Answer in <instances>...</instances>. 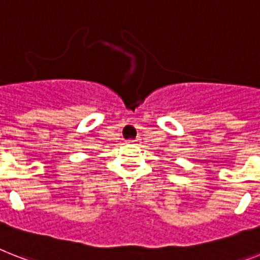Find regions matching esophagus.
<instances>
[{
	"label": "esophagus",
	"mask_w": 260,
	"mask_h": 260,
	"mask_svg": "<svg viewBox=\"0 0 260 260\" xmlns=\"http://www.w3.org/2000/svg\"><path fill=\"white\" fill-rule=\"evenodd\" d=\"M137 141L139 140H137V139H135V140H128V143H137Z\"/></svg>",
	"instance_id": "obj_1"
}]
</instances>
